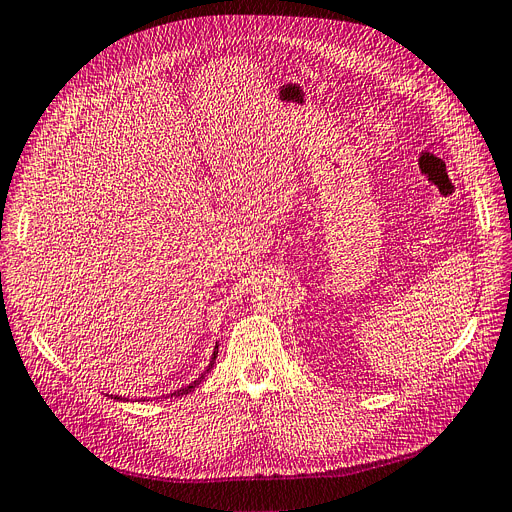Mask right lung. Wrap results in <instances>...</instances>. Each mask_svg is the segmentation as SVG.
Instances as JSON below:
<instances>
[{
    "label": "right lung",
    "instance_id": "obj_1",
    "mask_svg": "<svg viewBox=\"0 0 512 512\" xmlns=\"http://www.w3.org/2000/svg\"><path fill=\"white\" fill-rule=\"evenodd\" d=\"M216 357H218V344L214 346V353H212V359H210V363H208V367H206V372H203L197 380H193L191 384H187V386H182V388H178V391H174V393H170L168 397H182V395H189L191 391H195V388L201 384V380L206 378V374H210L212 372V367H214V361H216ZM107 397H111V399H117V401H128V399H121L119 395H107ZM166 397V399H168ZM140 401H147V399H140Z\"/></svg>",
    "mask_w": 512,
    "mask_h": 512
}]
</instances>
